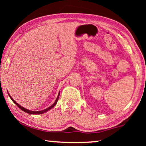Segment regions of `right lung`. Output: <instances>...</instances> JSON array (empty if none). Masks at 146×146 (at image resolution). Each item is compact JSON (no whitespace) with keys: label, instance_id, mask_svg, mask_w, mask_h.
<instances>
[{"label":"right lung","instance_id":"right-lung-1","mask_svg":"<svg viewBox=\"0 0 146 146\" xmlns=\"http://www.w3.org/2000/svg\"><path fill=\"white\" fill-rule=\"evenodd\" d=\"M8 95H9V97H10L11 100L13 101V102L15 104H16L17 106H18V107H19L20 109H21V110H23V111L26 112V113H29V114H32V115H40V114H42V113H44L47 112V111H49V110H50L51 109H52V108L54 107V106H55L56 104V103H57V101H58V98H59V95H60V92L58 93V96H57V98H56V99L55 100V102H54L53 104H52L51 106H49V108L45 109V110H42V111H34L29 110H28V109H26V108H23V106H20L18 103H17V102H15V100L13 99V98H12V97H11V96L9 95V94H8Z\"/></svg>","mask_w":146,"mask_h":146}]
</instances>
